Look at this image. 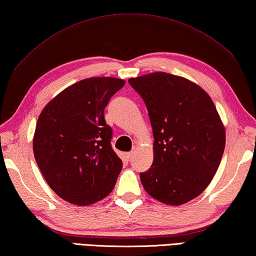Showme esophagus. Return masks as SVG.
<instances>
[{
    "label": "esophagus",
    "instance_id": "esophagus-1",
    "mask_svg": "<svg viewBox=\"0 0 256 256\" xmlns=\"http://www.w3.org/2000/svg\"><path fill=\"white\" fill-rule=\"evenodd\" d=\"M132 156H134V152H132L124 154V158H126L127 160H130V159H132Z\"/></svg>",
    "mask_w": 256,
    "mask_h": 256
}]
</instances>
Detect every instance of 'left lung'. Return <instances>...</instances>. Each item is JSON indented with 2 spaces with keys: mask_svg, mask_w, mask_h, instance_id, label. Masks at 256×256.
Listing matches in <instances>:
<instances>
[{
  "mask_svg": "<svg viewBox=\"0 0 256 256\" xmlns=\"http://www.w3.org/2000/svg\"><path fill=\"white\" fill-rule=\"evenodd\" d=\"M150 119L154 162L140 172L149 195L167 205L194 200L210 185L225 148V128L213 100L182 76L154 72L128 80Z\"/></svg>",
  "mask_w": 256,
  "mask_h": 256,
  "instance_id": "1",
  "label": "left lung"
}]
</instances>
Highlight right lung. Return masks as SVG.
Listing matches in <instances>:
<instances>
[{"mask_svg": "<svg viewBox=\"0 0 256 256\" xmlns=\"http://www.w3.org/2000/svg\"><path fill=\"white\" fill-rule=\"evenodd\" d=\"M124 86V80L112 76L81 80L61 91L38 116L33 137L36 164L51 190L71 204L86 206L104 198L122 172L104 109Z\"/></svg>", "mask_w": 256, "mask_h": 256, "instance_id": "obj_1", "label": "right lung"}]
</instances>
